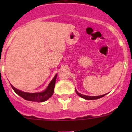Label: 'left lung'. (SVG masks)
<instances>
[{
    "label": "left lung",
    "mask_w": 132,
    "mask_h": 132,
    "mask_svg": "<svg viewBox=\"0 0 132 132\" xmlns=\"http://www.w3.org/2000/svg\"><path fill=\"white\" fill-rule=\"evenodd\" d=\"M75 91H76V93H77V94H78V95L80 97H81V98H84V99L89 100H96V99H99V98H102V97H103V96H104L105 95H106V94H103V95L97 96H86V95H84V94H80V93H78V92L77 91V90H76V89H75Z\"/></svg>",
    "instance_id": "obj_1"
}]
</instances>
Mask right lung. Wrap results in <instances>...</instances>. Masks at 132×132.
<instances>
[{"mask_svg":"<svg viewBox=\"0 0 132 132\" xmlns=\"http://www.w3.org/2000/svg\"><path fill=\"white\" fill-rule=\"evenodd\" d=\"M57 76V74L55 75L51 82L49 84L47 88L44 91L40 92V93H26V92L20 91V90L17 89L15 87H13L11 84V86L14 90V92L16 93L17 94L23 98V99L26 100L31 101V102H43L47 100L48 99L50 98L52 96L53 93H54V87H55V81H56Z\"/></svg>","mask_w":132,"mask_h":132,"instance_id":"add662e5","label":"right lung"}]
</instances>
